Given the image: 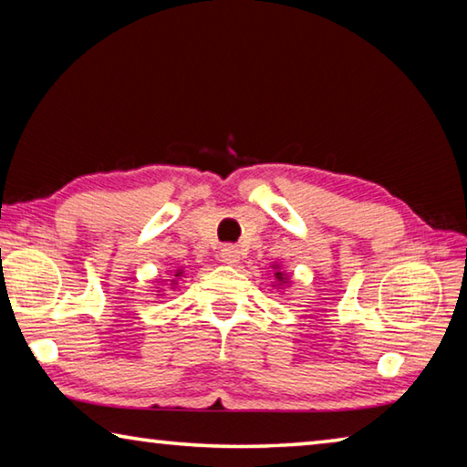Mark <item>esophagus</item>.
Here are the masks:
<instances>
[{"mask_svg":"<svg viewBox=\"0 0 467 467\" xmlns=\"http://www.w3.org/2000/svg\"><path fill=\"white\" fill-rule=\"evenodd\" d=\"M221 260H223L225 265H235L240 260V252L235 246H223L221 248Z\"/></svg>","mask_w":467,"mask_h":467,"instance_id":"esophagus-1","label":"esophagus"}]
</instances>
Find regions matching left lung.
<instances>
[{
	"instance_id": "obj_1",
	"label": "left lung",
	"mask_w": 467,
	"mask_h": 467,
	"mask_svg": "<svg viewBox=\"0 0 467 467\" xmlns=\"http://www.w3.org/2000/svg\"><path fill=\"white\" fill-rule=\"evenodd\" d=\"M275 276H276V281H279V283H285V281H287V279H285V275H283V273H279V271L275 273Z\"/></svg>"
}]
</instances>
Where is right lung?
<instances>
[{
	"label": "right lung",
	"mask_w": 467,
	"mask_h": 467,
	"mask_svg": "<svg viewBox=\"0 0 467 467\" xmlns=\"http://www.w3.org/2000/svg\"><path fill=\"white\" fill-rule=\"evenodd\" d=\"M180 275H182V273H176V276H180ZM171 285H176V283H171Z\"/></svg>",
	"instance_id": "1"
}]
</instances>
